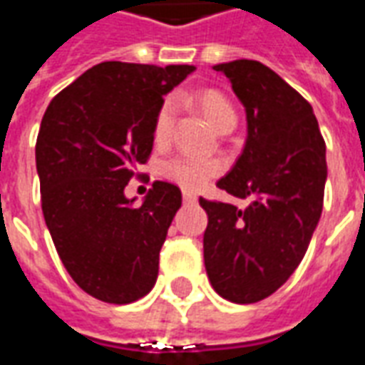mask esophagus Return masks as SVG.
Here are the masks:
<instances>
[{
	"label": "esophagus",
	"mask_w": 365,
	"mask_h": 365,
	"mask_svg": "<svg viewBox=\"0 0 365 365\" xmlns=\"http://www.w3.org/2000/svg\"><path fill=\"white\" fill-rule=\"evenodd\" d=\"M183 201L185 203H195L197 201V195L193 191H183Z\"/></svg>",
	"instance_id": "1"
}]
</instances>
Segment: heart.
Returning <instances> with one entry per match:
<instances>
[{
  "instance_id": "1",
  "label": "heart",
  "mask_w": 365,
  "mask_h": 365,
  "mask_svg": "<svg viewBox=\"0 0 365 365\" xmlns=\"http://www.w3.org/2000/svg\"><path fill=\"white\" fill-rule=\"evenodd\" d=\"M180 97H168L166 101L160 105L158 113H156V119H154V140L156 143H168L172 133H174L178 99ZM195 99H197L201 111L205 113L209 123L217 130H221L227 125L235 127V123H237V111L229 103V99L222 97L219 91H201ZM221 172V160L205 158V156H197V154H190V152L175 154V156H172L164 164V175H166L168 180L180 183L183 187H190V190L205 185L211 178L219 175Z\"/></svg>"
}]
</instances>
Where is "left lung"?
Returning a JSON list of instances; mask_svg holds the SVG:
<instances>
[{"mask_svg":"<svg viewBox=\"0 0 365 365\" xmlns=\"http://www.w3.org/2000/svg\"><path fill=\"white\" fill-rule=\"evenodd\" d=\"M213 70L229 78L246 111V144L217 182L245 209L199 199L209 217L203 258L213 289L232 303L269 297L295 272L319 225L327 146L313 107L274 70L235 60Z\"/></svg>","mask_w":365,"mask_h":365,"instance_id":"left-lung-1","label":"left lung"}]
</instances>
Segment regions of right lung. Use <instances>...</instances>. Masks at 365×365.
Returning <instances> with one entry per match:
<instances>
[{
  "label": "right lung",
  "instance_id": "add662e5",
  "mask_svg": "<svg viewBox=\"0 0 365 365\" xmlns=\"http://www.w3.org/2000/svg\"><path fill=\"white\" fill-rule=\"evenodd\" d=\"M193 70L101 62L44 111L35 148L44 221L68 274L99 301L133 303L156 283L182 191L154 182L135 205L125 187L150 156L164 96Z\"/></svg>",
  "mask_w": 365,
  "mask_h": 365
}]
</instances>
